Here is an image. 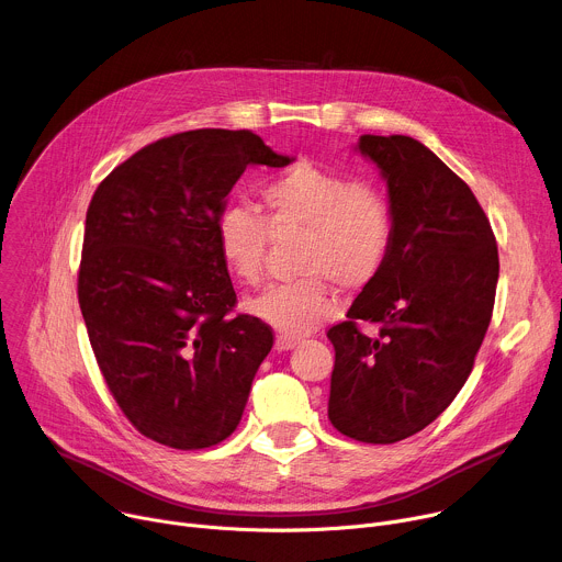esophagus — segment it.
Masks as SVG:
<instances>
[{"label": "esophagus", "instance_id": "esophagus-1", "mask_svg": "<svg viewBox=\"0 0 562 562\" xmlns=\"http://www.w3.org/2000/svg\"><path fill=\"white\" fill-rule=\"evenodd\" d=\"M295 345H297L295 338H289V336H278V338H276V351H289V349H293Z\"/></svg>", "mask_w": 562, "mask_h": 562}]
</instances>
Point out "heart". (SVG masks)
I'll list each match as a JSON object with an SVG mask.
<instances>
[{
	"label": "heart",
	"mask_w": 562,
	"mask_h": 562,
	"mask_svg": "<svg viewBox=\"0 0 562 562\" xmlns=\"http://www.w3.org/2000/svg\"><path fill=\"white\" fill-rule=\"evenodd\" d=\"M262 198L273 231H308L300 260L306 276L267 286L247 311L282 336L300 338L338 313L334 284L360 291L378 278L391 249V211L375 191L313 162H297L269 180ZM269 224L247 202H228L220 211L217 249L239 282H260Z\"/></svg>",
	"instance_id": "heart-1"
}]
</instances>
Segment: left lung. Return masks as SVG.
I'll use <instances>...</instances> for the list:
<instances>
[{"instance_id":"1","label":"left lung","mask_w":562,"mask_h":562,"mask_svg":"<svg viewBox=\"0 0 562 562\" xmlns=\"http://www.w3.org/2000/svg\"><path fill=\"white\" fill-rule=\"evenodd\" d=\"M356 150L386 182L391 249L378 278L329 329V420L391 445L431 425L467 382L492 323L498 247L471 189L407 135H360ZM367 322L378 337L358 329Z\"/></svg>"}]
</instances>
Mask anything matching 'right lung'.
<instances>
[{
	"label": "right lung",
	"mask_w": 562,
	"mask_h": 562,
	"mask_svg": "<svg viewBox=\"0 0 562 562\" xmlns=\"http://www.w3.org/2000/svg\"><path fill=\"white\" fill-rule=\"evenodd\" d=\"M293 159L251 131H187L131 155L91 200L79 308L120 409L159 445L213 447L243 420L273 334L228 315L215 222L247 167Z\"/></svg>",
	"instance_id": "right-lung-1"
}]
</instances>
